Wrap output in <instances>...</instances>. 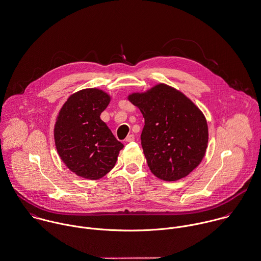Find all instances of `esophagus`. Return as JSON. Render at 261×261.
I'll return each mask as SVG.
<instances>
[{"instance_id": "34e87169", "label": "esophagus", "mask_w": 261, "mask_h": 261, "mask_svg": "<svg viewBox=\"0 0 261 261\" xmlns=\"http://www.w3.org/2000/svg\"><path fill=\"white\" fill-rule=\"evenodd\" d=\"M134 139H135L134 135H133V134H130V135H128V136L126 137L125 141H126V142H132V141H134Z\"/></svg>"}]
</instances>
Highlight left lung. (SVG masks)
Listing matches in <instances>:
<instances>
[{
  "label": "left lung",
  "mask_w": 261,
  "mask_h": 261,
  "mask_svg": "<svg viewBox=\"0 0 261 261\" xmlns=\"http://www.w3.org/2000/svg\"><path fill=\"white\" fill-rule=\"evenodd\" d=\"M128 99L144 118L141 145L151 172L166 181L192 172L201 163L208 144L203 113L184 94L162 84Z\"/></svg>",
  "instance_id": "obj_1"
}]
</instances>
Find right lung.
<instances>
[{
    "label": "right lung",
    "mask_w": 261,
    "mask_h": 261,
    "mask_svg": "<svg viewBox=\"0 0 261 261\" xmlns=\"http://www.w3.org/2000/svg\"><path fill=\"white\" fill-rule=\"evenodd\" d=\"M110 96L98 89L71 95L62 106L54 127L57 152L75 174L89 179L106 175L124 145L100 118Z\"/></svg>",
    "instance_id": "obj_1"
}]
</instances>
